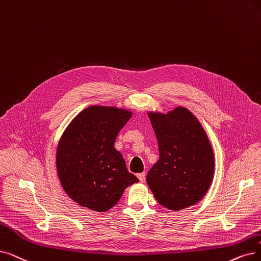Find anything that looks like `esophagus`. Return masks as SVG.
I'll list each match as a JSON object with an SVG mask.
<instances>
[{"label": "esophagus", "mask_w": 261, "mask_h": 261, "mask_svg": "<svg viewBox=\"0 0 261 261\" xmlns=\"http://www.w3.org/2000/svg\"><path fill=\"white\" fill-rule=\"evenodd\" d=\"M138 177H139V179H140L141 182H145V180H146V175H145V173H141V174H139V175H138Z\"/></svg>", "instance_id": "34e87169"}]
</instances>
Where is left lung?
<instances>
[{"label":"left lung","mask_w":261,"mask_h":261,"mask_svg":"<svg viewBox=\"0 0 261 261\" xmlns=\"http://www.w3.org/2000/svg\"><path fill=\"white\" fill-rule=\"evenodd\" d=\"M160 158L146 180L159 203L169 210L194 206L209 190L214 154L206 131L184 107L166 114L148 112Z\"/></svg>","instance_id":"8db88e82"}]
</instances>
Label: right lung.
Instances as JSON below:
<instances>
[{
  "label": "right lung",
  "mask_w": 261,
  "mask_h": 261,
  "mask_svg": "<svg viewBox=\"0 0 261 261\" xmlns=\"http://www.w3.org/2000/svg\"><path fill=\"white\" fill-rule=\"evenodd\" d=\"M132 112L114 107H88L64 131L56 150V168L67 195L82 207L106 212L123 191L139 182L128 172L114 143Z\"/></svg>",
  "instance_id": "right-lung-1"
}]
</instances>
